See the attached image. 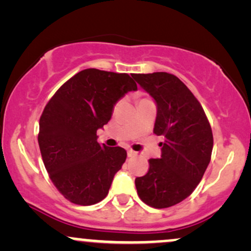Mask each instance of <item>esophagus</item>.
I'll return each instance as SVG.
<instances>
[{"mask_svg": "<svg viewBox=\"0 0 251 251\" xmlns=\"http://www.w3.org/2000/svg\"><path fill=\"white\" fill-rule=\"evenodd\" d=\"M127 155L128 157H135V155H137V152H134L133 150H127Z\"/></svg>", "mask_w": 251, "mask_h": 251, "instance_id": "34e87169", "label": "esophagus"}]
</instances>
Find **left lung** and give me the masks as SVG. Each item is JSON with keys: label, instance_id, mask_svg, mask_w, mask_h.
Listing matches in <instances>:
<instances>
[{"label": "left lung", "instance_id": "obj_1", "mask_svg": "<svg viewBox=\"0 0 251 251\" xmlns=\"http://www.w3.org/2000/svg\"><path fill=\"white\" fill-rule=\"evenodd\" d=\"M134 80L157 106L153 132L164 135L162 155L135 178L138 196L152 208L180 203L197 188L211 158L214 137L200 101L174 74H134Z\"/></svg>", "mask_w": 251, "mask_h": 251}]
</instances>
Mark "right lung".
Wrapping results in <instances>:
<instances>
[{"label":"right lung","instance_id":"obj_1","mask_svg":"<svg viewBox=\"0 0 251 251\" xmlns=\"http://www.w3.org/2000/svg\"><path fill=\"white\" fill-rule=\"evenodd\" d=\"M137 83L126 73L88 68L56 91L40 118L39 146L50 178L66 200L92 205L108 194L127 153L97 142L114 105Z\"/></svg>","mask_w":251,"mask_h":251}]
</instances>
